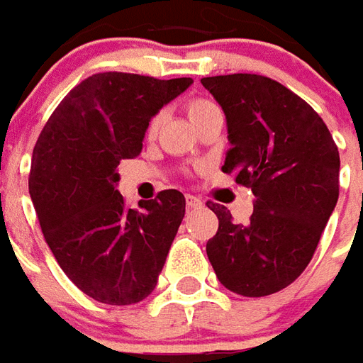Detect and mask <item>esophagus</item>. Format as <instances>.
Wrapping results in <instances>:
<instances>
[{
	"instance_id": "esophagus-1",
	"label": "esophagus",
	"mask_w": 363,
	"mask_h": 363,
	"mask_svg": "<svg viewBox=\"0 0 363 363\" xmlns=\"http://www.w3.org/2000/svg\"><path fill=\"white\" fill-rule=\"evenodd\" d=\"M200 206H202V200H200V198H196V196H186V208H189V210H192V208H200Z\"/></svg>"
}]
</instances>
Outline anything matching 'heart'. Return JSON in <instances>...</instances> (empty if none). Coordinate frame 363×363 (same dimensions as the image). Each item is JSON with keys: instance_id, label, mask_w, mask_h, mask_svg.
Wrapping results in <instances>:
<instances>
[{"instance_id": "1", "label": "heart", "mask_w": 363, "mask_h": 363, "mask_svg": "<svg viewBox=\"0 0 363 363\" xmlns=\"http://www.w3.org/2000/svg\"><path fill=\"white\" fill-rule=\"evenodd\" d=\"M212 108H216V104L210 103V101H206V99H192L186 103V114H189V118L196 124L198 120L204 116L206 112H210ZM159 126H161V116L155 114V116H151L147 120V126H145V138H155L159 132Z\"/></svg>"}]
</instances>
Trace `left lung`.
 <instances>
[{"instance_id":"left-lung-1","label":"left lung","mask_w":363,"mask_h":363,"mask_svg":"<svg viewBox=\"0 0 363 363\" xmlns=\"http://www.w3.org/2000/svg\"><path fill=\"white\" fill-rule=\"evenodd\" d=\"M202 85L228 120L231 147L221 171L257 198L245 225L233 223L225 206L208 202L220 228L206 252L225 288L245 297L270 296L313 259L338 200V147L319 114L270 77L216 75Z\"/></svg>"}]
</instances>
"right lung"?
<instances>
[{"instance_id": "right-lung-1", "label": "right lung", "mask_w": 363, "mask_h": 363, "mask_svg": "<svg viewBox=\"0 0 363 363\" xmlns=\"http://www.w3.org/2000/svg\"><path fill=\"white\" fill-rule=\"evenodd\" d=\"M190 85V77L95 74L38 135L28 192L44 239L67 278L101 303H138L155 289L186 202L171 189L132 210L116 169L140 155L147 120Z\"/></svg>"}]
</instances>
